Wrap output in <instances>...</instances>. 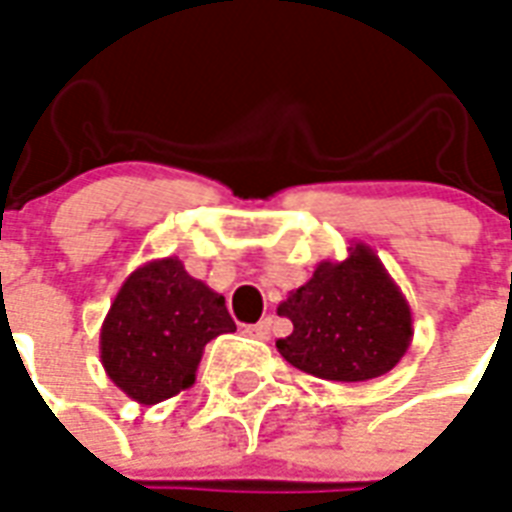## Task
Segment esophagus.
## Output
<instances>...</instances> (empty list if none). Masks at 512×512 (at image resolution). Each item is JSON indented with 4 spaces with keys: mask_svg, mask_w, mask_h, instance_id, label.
<instances>
[{
    "mask_svg": "<svg viewBox=\"0 0 512 512\" xmlns=\"http://www.w3.org/2000/svg\"><path fill=\"white\" fill-rule=\"evenodd\" d=\"M244 333L246 336H252V339L266 342L268 336H271V317H266V320H260V323H255V325H246Z\"/></svg>",
    "mask_w": 512,
    "mask_h": 512,
    "instance_id": "obj_1",
    "label": "esophagus"
}]
</instances>
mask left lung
Instances as JSON below:
<instances>
[{"label":"left lung","instance_id":"obj_1","mask_svg":"<svg viewBox=\"0 0 512 512\" xmlns=\"http://www.w3.org/2000/svg\"><path fill=\"white\" fill-rule=\"evenodd\" d=\"M276 312L293 323L276 350L320 380H374L410 350V304L377 252L361 241L347 246L344 260H323Z\"/></svg>","mask_w":512,"mask_h":512}]
</instances>
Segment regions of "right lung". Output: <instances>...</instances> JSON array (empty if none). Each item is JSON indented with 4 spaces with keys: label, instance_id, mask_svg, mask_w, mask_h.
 <instances>
[{
    "label": "right lung",
    "instance_id": "add662e5",
    "mask_svg": "<svg viewBox=\"0 0 512 512\" xmlns=\"http://www.w3.org/2000/svg\"><path fill=\"white\" fill-rule=\"evenodd\" d=\"M236 331L225 298L187 274L179 257L135 268L100 328V361L138 404H157L195 385L211 339Z\"/></svg>",
    "mask_w": 512,
    "mask_h": 512
}]
</instances>
